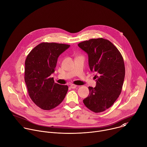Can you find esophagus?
I'll return each mask as SVG.
<instances>
[{
  "label": "esophagus",
  "mask_w": 147,
  "mask_h": 147,
  "mask_svg": "<svg viewBox=\"0 0 147 147\" xmlns=\"http://www.w3.org/2000/svg\"><path fill=\"white\" fill-rule=\"evenodd\" d=\"M70 87H71L72 89H74V88H76L77 87V85H74V84H71V85H70Z\"/></svg>",
  "instance_id": "34e87169"
}]
</instances>
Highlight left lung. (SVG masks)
<instances>
[{
    "label": "left lung",
    "instance_id": "obj_1",
    "mask_svg": "<svg viewBox=\"0 0 147 147\" xmlns=\"http://www.w3.org/2000/svg\"><path fill=\"white\" fill-rule=\"evenodd\" d=\"M78 45L88 55L90 70L98 74L95 76L96 86L88 87L89 94L84 104L94 113L103 112L114 103L121 93L125 75L123 57L111 41L103 38H92Z\"/></svg>",
    "mask_w": 147,
    "mask_h": 147
}]
</instances>
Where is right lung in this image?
<instances>
[{"label": "right lung", "mask_w": 147, "mask_h": 147, "mask_svg": "<svg viewBox=\"0 0 147 147\" xmlns=\"http://www.w3.org/2000/svg\"><path fill=\"white\" fill-rule=\"evenodd\" d=\"M70 46L43 42L36 46L26 57L24 78L28 92L34 103L44 110H50L59 105L67 92V85L55 83L50 76L55 71L59 56Z\"/></svg>", "instance_id": "add662e5"}]
</instances>
